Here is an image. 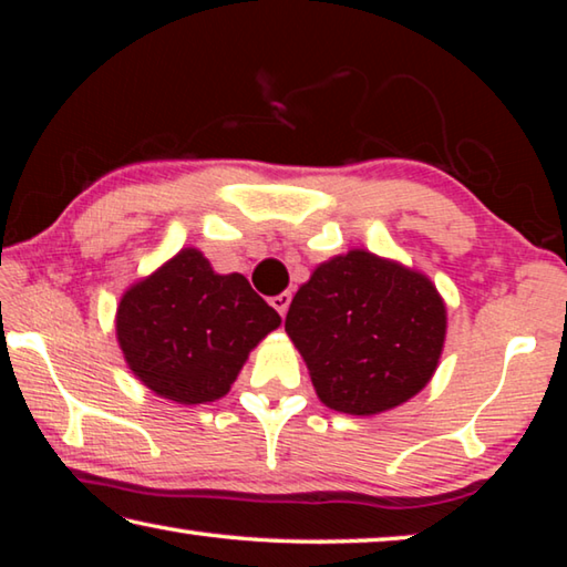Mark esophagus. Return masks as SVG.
<instances>
[{"label": "esophagus", "instance_id": "34e87169", "mask_svg": "<svg viewBox=\"0 0 567 567\" xmlns=\"http://www.w3.org/2000/svg\"><path fill=\"white\" fill-rule=\"evenodd\" d=\"M290 302H292V292H280V295H275L272 300H270V305L275 307L277 312L282 315V318L287 315V307H290Z\"/></svg>", "mask_w": 567, "mask_h": 567}]
</instances>
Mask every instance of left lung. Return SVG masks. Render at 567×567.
Masks as SVG:
<instances>
[{
  "label": "left lung",
  "instance_id": "1",
  "mask_svg": "<svg viewBox=\"0 0 567 567\" xmlns=\"http://www.w3.org/2000/svg\"><path fill=\"white\" fill-rule=\"evenodd\" d=\"M445 328V302L425 275L364 249L322 262L285 318L318 398L348 415H378L417 395Z\"/></svg>",
  "mask_w": 567,
  "mask_h": 567
}]
</instances>
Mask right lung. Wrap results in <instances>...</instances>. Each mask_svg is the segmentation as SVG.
I'll return each mask as SVG.
<instances>
[{"mask_svg": "<svg viewBox=\"0 0 567 567\" xmlns=\"http://www.w3.org/2000/svg\"><path fill=\"white\" fill-rule=\"evenodd\" d=\"M280 322L243 275H217L199 249L185 247L122 295L117 340L152 392L199 405L227 395L249 350Z\"/></svg>", "mask_w": 567, "mask_h": 567, "instance_id": "obj_1", "label": "right lung"}]
</instances>
